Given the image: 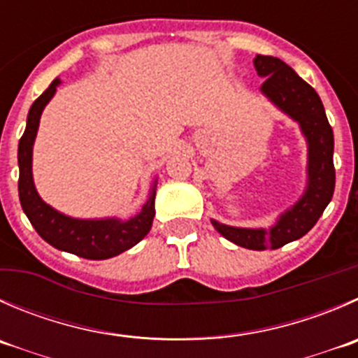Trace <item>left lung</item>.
<instances>
[{"label": "left lung", "mask_w": 358, "mask_h": 358, "mask_svg": "<svg viewBox=\"0 0 358 358\" xmlns=\"http://www.w3.org/2000/svg\"><path fill=\"white\" fill-rule=\"evenodd\" d=\"M253 66L264 83L260 92L280 112L299 124L308 145L306 189L303 196L287 208L275 225L264 227H234L211 218L213 227L234 245L248 250L282 248L283 245L303 238L322 217L331 203L336 185L334 134L325 115L320 96L304 82L289 64L273 55H255Z\"/></svg>", "instance_id": "1"}]
</instances>
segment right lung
Listing matches in <instances>:
<instances>
[{
  "mask_svg": "<svg viewBox=\"0 0 358 358\" xmlns=\"http://www.w3.org/2000/svg\"><path fill=\"white\" fill-rule=\"evenodd\" d=\"M61 78H55L47 91L31 105L27 113L26 131L19 141V199L24 213L38 234L62 252L91 260L115 257L133 248L152 229L155 217V190L157 180L152 183L147 203L134 217L122 220L117 217L106 218H75L61 213L45 203L38 194L33 180V145L40 127L41 113L54 98Z\"/></svg>",
  "mask_w": 358,
  "mask_h": 358,
  "instance_id": "obj_1",
  "label": "right lung"
}]
</instances>
